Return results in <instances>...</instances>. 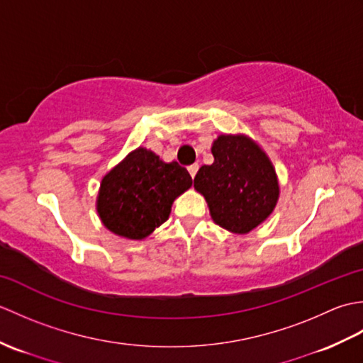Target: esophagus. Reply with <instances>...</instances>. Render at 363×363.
Here are the masks:
<instances>
[{"mask_svg":"<svg viewBox=\"0 0 363 363\" xmlns=\"http://www.w3.org/2000/svg\"><path fill=\"white\" fill-rule=\"evenodd\" d=\"M198 168H199V165H198V164H194V165H190V167L187 168L191 177H195V176H196V173H198Z\"/></svg>","mask_w":363,"mask_h":363,"instance_id":"1","label":"esophagus"}]
</instances>
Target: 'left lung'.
<instances>
[{
    "instance_id": "8db88e82",
    "label": "left lung",
    "mask_w": 363,
    "mask_h": 363,
    "mask_svg": "<svg viewBox=\"0 0 363 363\" xmlns=\"http://www.w3.org/2000/svg\"><path fill=\"white\" fill-rule=\"evenodd\" d=\"M213 164L195 176V190L209 207L215 225L248 234L262 225L279 199V181L267 152L245 134H221L211 148Z\"/></svg>"
}]
</instances>
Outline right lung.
<instances>
[{"mask_svg": "<svg viewBox=\"0 0 363 363\" xmlns=\"http://www.w3.org/2000/svg\"><path fill=\"white\" fill-rule=\"evenodd\" d=\"M190 187L186 168L138 146L103 176L98 217L112 234L143 240L168 220L174 199Z\"/></svg>", "mask_w": 363, "mask_h": 363, "instance_id": "1", "label": "right lung"}]
</instances>
